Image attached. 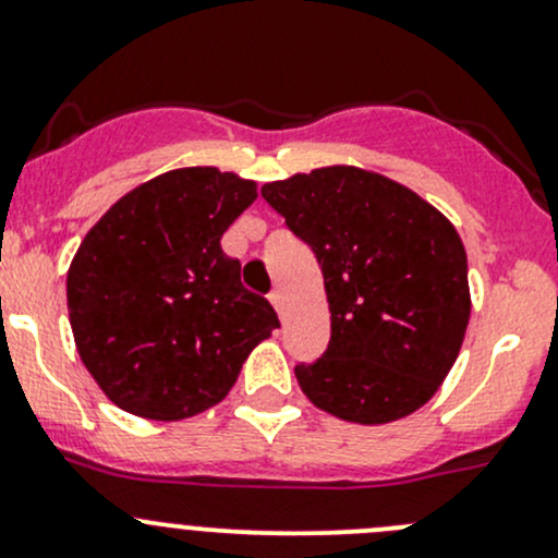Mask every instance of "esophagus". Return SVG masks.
<instances>
[{"instance_id":"34e87169","label":"esophagus","mask_w":558,"mask_h":558,"mask_svg":"<svg viewBox=\"0 0 558 558\" xmlns=\"http://www.w3.org/2000/svg\"><path fill=\"white\" fill-rule=\"evenodd\" d=\"M269 302H272L275 311H278L280 315H283V291H280V289L269 291Z\"/></svg>"}]
</instances>
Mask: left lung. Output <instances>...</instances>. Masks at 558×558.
<instances>
[{
	"mask_svg": "<svg viewBox=\"0 0 558 558\" xmlns=\"http://www.w3.org/2000/svg\"><path fill=\"white\" fill-rule=\"evenodd\" d=\"M324 275L331 340L296 364L315 408L388 424L429 402L470 324L466 253L453 223L386 174L335 165L262 185Z\"/></svg>",
	"mask_w": 558,
	"mask_h": 558,
	"instance_id": "1",
	"label": "left lung"
}]
</instances>
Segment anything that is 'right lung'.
Returning a JSON list of instances; mask_svg holds the SVG:
<instances>
[{"mask_svg": "<svg viewBox=\"0 0 558 558\" xmlns=\"http://www.w3.org/2000/svg\"><path fill=\"white\" fill-rule=\"evenodd\" d=\"M256 183L216 167L156 174L88 229L66 272L77 353L112 404L150 421L213 408L278 324L221 251Z\"/></svg>", "mask_w": 558, "mask_h": 558, "instance_id": "1", "label": "right lung"}]
</instances>
